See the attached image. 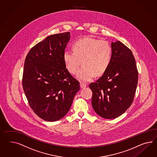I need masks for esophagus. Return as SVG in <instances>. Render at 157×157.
I'll list each match as a JSON object with an SVG mask.
<instances>
[{
    "instance_id": "1",
    "label": "esophagus",
    "mask_w": 157,
    "mask_h": 157,
    "mask_svg": "<svg viewBox=\"0 0 157 157\" xmlns=\"http://www.w3.org/2000/svg\"><path fill=\"white\" fill-rule=\"evenodd\" d=\"M80 86H81V89H83L85 87H87V85L85 84V83H83V82H81L80 83Z\"/></svg>"
}]
</instances>
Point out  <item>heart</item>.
Here are the masks:
<instances>
[{"instance_id":"heart-1","label":"heart","mask_w":157,"mask_h":157,"mask_svg":"<svg viewBox=\"0 0 157 157\" xmlns=\"http://www.w3.org/2000/svg\"><path fill=\"white\" fill-rule=\"evenodd\" d=\"M73 51L64 52L63 61L68 71L75 74L83 82L91 80L97 76L106 72L110 65L113 49L110 44L106 40L91 37H85L76 40L72 44Z\"/></svg>"}]
</instances>
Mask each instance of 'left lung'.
Segmentation results:
<instances>
[{
  "label": "left lung",
  "mask_w": 157,
  "mask_h": 157,
  "mask_svg": "<svg viewBox=\"0 0 157 157\" xmlns=\"http://www.w3.org/2000/svg\"><path fill=\"white\" fill-rule=\"evenodd\" d=\"M110 65L95 82L89 85L91 103L97 114L114 119L127 110L133 102L138 72L132 51L120 41L111 43Z\"/></svg>",
  "instance_id": "8db88e82"
}]
</instances>
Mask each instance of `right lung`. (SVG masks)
Segmentation results:
<instances>
[{
	"mask_svg": "<svg viewBox=\"0 0 157 157\" xmlns=\"http://www.w3.org/2000/svg\"><path fill=\"white\" fill-rule=\"evenodd\" d=\"M69 32L51 35L34 46L26 56L22 85L30 107L48 122L62 118L80 89L79 81L68 72L63 53Z\"/></svg>",
	"mask_w": 157,
	"mask_h": 157,
	"instance_id": "obj_1",
	"label": "right lung"
}]
</instances>
